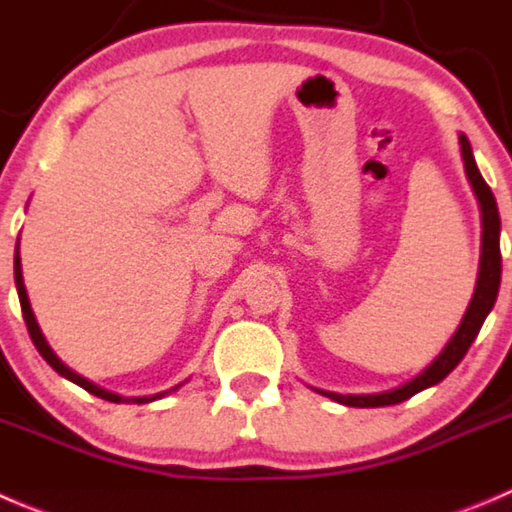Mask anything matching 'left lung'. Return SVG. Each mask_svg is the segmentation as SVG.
<instances>
[{
    "instance_id": "left-lung-1",
    "label": "left lung",
    "mask_w": 512,
    "mask_h": 512,
    "mask_svg": "<svg viewBox=\"0 0 512 512\" xmlns=\"http://www.w3.org/2000/svg\"><path fill=\"white\" fill-rule=\"evenodd\" d=\"M460 150H463L465 160V172H468V180L473 185L475 195H478L480 212H483V252H480V270H478V285H475L473 300H470L468 312H465L463 322H460L458 332L453 335V340L445 345V350L430 362V367H425L415 380H410L403 388H395L390 393H377V395H337V393H322L327 398L337 400L342 405H350V408H385V405H398L403 400L413 398L420 390L430 388V385H438L440 380L450 375V372L458 367V362L463 360L468 347L473 345V340L478 337L480 327H483L485 317L493 310L495 297H498L500 287V215L498 205H495V197L490 192V187L485 185L483 175L478 172V165L473 160V150H470L468 137H460Z\"/></svg>"
}]
</instances>
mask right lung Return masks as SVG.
<instances>
[{
  "label": "right lung",
  "instance_id": "add662e5",
  "mask_svg": "<svg viewBox=\"0 0 512 512\" xmlns=\"http://www.w3.org/2000/svg\"><path fill=\"white\" fill-rule=\"evenodd\" d=\"M14 282H17L19 305H22V315H24V322H27L29 337H32V342H34V347H37V350H39V355H42L44 360H47L49 365H52L54 370L59 372V375L67 377V380H72V382H77L79 388H84V390H87V393L97 395V398H102V400H109V403H122V398H119V395L107 393V390L97 388V385H92V382H89V380H84V377H79L77 372L69 370V367L64 365V362L59 360L57 355H54L52 347L47 345V340H44V335H42V332H39L37 320H34L32 307H29L27 290H24V280H22V262H19V245H17V250H14ZM157 398H162V395H155V398H132V403H150V400H157Z\"/></svg>",
  "mask_w": 512,
  "mask_h": 512
}]
</instances>
